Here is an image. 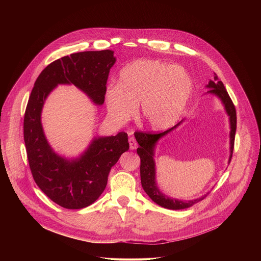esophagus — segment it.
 Segmentation results:
<instances>
[{"label":"esophagus","mask_w":261,"mask_h":261,"mask_svg":"<svg viewBox=\"0 0 261 261\" xmlns=\"http://www.w3.org/2000/svg\"><path fill=\"white\" fill-rule=\"evenodd\" d=\"M128 143H129V149H137V147H138V143H137V141H136L134 138H129V140H128Z\"/></svg>","instance_id":"1"}]
</instances>
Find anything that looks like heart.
Returning <instances> with one entry per match:
<instances>
[{
    "mask_svg": "<svg viewBox=\"0 0 261 261\" xmlns=\"http://www.w3.org/2000/svg\"><path fill=\"white\" fill-rule=\"evenodd\" d=\"M192 91V79L183 67L139 59L119 71L117 84L107 87L105 98L115 121L129 120L139 105L141 121L149 129L161 132L179 120Z\"/></svg>",
    "mask_w": 261,
    "mask_h": 261,
    "instance_id": "heart-1",
    "label": "heart"
}]
</instances>
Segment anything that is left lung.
I'll use <instances>...</instances> for the list:
<instances>
[{
	"mask_svg": "<svg viewBox=\"0 0 261 261\" xmlns=\"http://www.w3.org/2000/svg\"><path fill=\"white\" fill-rule=\"evenodd\" d=\"M215 74V73H214ZM206 87L209 89L207 91V93L213 94L215 96H217L220 101L222 102L224 106V110L227 113L228 117H229V124H230V134H229V138H230V155H229V160L228 163H230L231 158H232V153H233V148H234V139H235V133H236V111H235V107L227 92V90L224 87V84L222 81L218 80V76L215 74L214 76V80H210L208 82V84L206 85ZM185 119H182L180 122H178L175 126H173L172 128L164 132V133H160V134H149V133H140L137 132L135 133V138L139 144V148L137 149V152L141 158V168H140V172H141V182H142V186L143 189L145 190V192L148 194L149 198L158 205H160L163 208H167V209H171V210H182V209H186L191 206H193L194 204L198 203L199 201L203 200L209 193L205 194L204 196L194 199V200H179L176 198H171L169 196H167L166 194H164L160 188L158 186L156 183V171H155V162H154V150H155V146L158 144V142L164 138L165 136H167L168 134H170L171 132H173L174 129H176L178 126L181 125V123H183Z\"/></svg>",
	"mask_w": 261,
	"mask_h": 261,
	"instance_id": "1",
	"label": "left lung"
}]
</instances>
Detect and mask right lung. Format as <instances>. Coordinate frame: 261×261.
Here are the masks:
<instances>
[{"mask_svg":"<svg viewBox=\"0 0 261 261\" xmlns=\"http://www.w3.org/2000/svg\"><path fill=\"white\" fill-rule=\"evenodd\" d=\"M112 50L85 51L64 56L38 76L24 116V141L33 178L42 192L66 209L94 203L105 191L112 166L129 149L127 135L94 137L76 158L57 153L44 134L41 114L49 94L59 85H74L96 106L105 102L110 70L116 59Z\"/></svg>","mask_w":261,"mask_h":261,"instance_id":"obj_1","label":"right lung"}]
</instances>
